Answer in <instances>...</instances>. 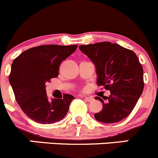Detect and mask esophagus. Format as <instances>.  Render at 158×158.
<instances>
[{"mask_svg": "<svg viewBox=\"0 0 158 158\" xmlns=\"http://www.w3.org/2000/svg\"><path fill=\"white\" fill-rule=\"evenodd\" d=\"M81 97H84V96H81ZM84 98L87 102H91V101H94V98H92V97H84Z\"/></svg>", "mask_w": 158, "mask_h": 158, "instance_id": "1", "label": "esophagus"}]
</instances>
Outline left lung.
I'll return each instance as SVG.
<instances>
[{
	"label": "left lung",
	"instance_id": "1",
	"mask_svg": "<svg viewBox=\"0 0 158 158\" xmlns=\"http://www.w3.org/2000/svg\"><path fill=\"white\" fill-rule=\"evenodd\" d=\"M79 49L95 65L97 83L110 91L103 108L94 114L98 121L112 124L127 118L135 107L143 90V71L134 51L118 44L104 41L81 45Z\"/></svg>",
	"mask_w": 158,
	"mask_h": 158
}]
</instances>
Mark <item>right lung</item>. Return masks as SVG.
<instances>
[{
  "label": "right lung",
  "mask_w": 158,
  "mask_h": 158,
  "mask_svg": "<svg viewBox=\"0 0 158 158\" xmlns=\"http://www.w3.org/2000/svg\"><path fill=\"white\" fill-rule=\"evenodd\" d=\"M77 45L49 44L30 48L14 60L9 82L21 110L39 124H54L63 119L74 96L61 99L48 98L45 84L58 76L59 66Z\"/></svg>",
  "instance_id": "obj_1"
}]
</instances>
